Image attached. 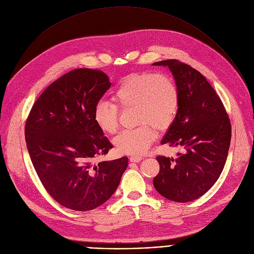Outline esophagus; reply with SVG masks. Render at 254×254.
I'll use <instances>...</instances> for the list:
<instances>
[{
  "instance_id": "obj_1",
  "label": "esophagus",
  "mask_w": 254,
  "mask_h": 254,
  "mask_svg": "<svg viewBox=\"0 0 254 254\" xmlns=\"http://www.w3.org/2000/svg\"><path fill=\"white\" fill-rule=\"evenodd\" d=\"M141 159H142V158H141L140 156H131L130 158H129V160H130L131 162H136V163L139 162Z\"/></svg>"
}]
</instances>
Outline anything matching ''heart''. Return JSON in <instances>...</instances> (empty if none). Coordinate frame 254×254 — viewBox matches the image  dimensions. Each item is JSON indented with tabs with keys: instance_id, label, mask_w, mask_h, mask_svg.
I'll list each match as a JSON object with an SVG mask.
<instances>
[{
	"instance_id": "1",
	"label": "heart",
	"mask_w": 254,
	"mask_h": 254,
	"mask_svg": "<svg viewBox=\"0 0 254 254\" xmlns=\"http://www.w3.org/2000/svg\"><path fill=\"white\" fill-rule=\"evenodd\" d=\"M115 102L122 108H135V129L124 130L115 138L119 152L139 156L147 152L156 138V129L170 127L177 118L180 96L174 80L164 74L152 72L131 74L114 92ZM96 125L107 134L119 129V108L105 100L96 103L93 112Z\"/></svg>"
}]
</instances>
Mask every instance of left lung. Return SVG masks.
<instances>
[{"label": "left lung", "instance_id": "8db88e82", "mask_svg": "<svg viewBox=\"0 0 254 254\" xmlns=\"http://www.w3.org/2000/svg\"><path fill=\"white\" fill-rule=\"evenodd\" d=\"M153 65L170 68L180 96L177 118L161 144L183 149L176 158L157 157L160 171L153 184L165 198L188 202L203 195L221 175L231 144V122L219 96L200 72L178 60Z\"/></svg>", "mask_w": 254, "mask_h": 254}]
</instances>
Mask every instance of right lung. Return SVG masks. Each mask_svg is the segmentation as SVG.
I'll list each match as a JSON object with an SVG mask.
<instances>
[{
  "mask_svg": "<svg viewBox=\"0 0 254 254\" xmlns=\"http://www.w3.org/2000/svg\"><path fill=\"white\" fill-rule=\"evenodd\" d=\"M111 84L100 70L74 69L44 90L28 117L25 135L35 171L65 208L83 212L101 206L128 166L127 157L96 163L113 148L93 118Z\"/></svg>",
  "mask_w": 254,
  "mask_h": 254,
  "instance_id": "obj_1",
  "label": "right lung"
}]
</instances>
